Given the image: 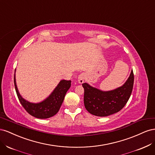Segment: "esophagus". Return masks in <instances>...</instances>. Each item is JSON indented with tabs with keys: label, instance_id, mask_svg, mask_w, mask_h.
I'll list each match as a JSON object with an SVG mask.
<instances>
[{
	"label": "esophagus",
	"instance_id": "1",
	"mask_svg": "<svg viewBox=\"0 0 155 155\" xmlns=\"http://www.w3.org/2000/svg\"><path fill=\"white\" fill-rule=\"evenodd\" d=\"M85 78H86V75L84 74V73H82L81 74H79L78 78V83L79 84H82L84 82V80H85Z\"/></svg>",
	"mask_w": 155,
	"mask_h": 155
}]
</instances>
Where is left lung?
Masks as SVG:
<instances>
[{
    "label": "left lung",
    "mask_w": 155,
    "mask_h": 155,
    "mask_svg": "<svg viewBox=\"0 0 155 155\" xmlns=\"http://www.w3.org/2000/svg\"><path fill=\"white\" fill-rule=\"evenodd\" d=\"M134 83L133 71L122 86L114 90L103 91L85 83L84 105L87 111L96 116L105 117L122 109L132 93Z\"/></svg>",
    "instance_id": "obj_1"
}]
</instances>
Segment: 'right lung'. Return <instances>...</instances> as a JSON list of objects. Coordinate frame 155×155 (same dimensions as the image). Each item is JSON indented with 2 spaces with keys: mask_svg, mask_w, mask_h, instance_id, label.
Wrapping results in <instances>:
<instances>
[{
  "mask_svg": "<svg viewBox=\"0 0 155 155\" xmlns=\"http://www.w3.org/2000/svg\"><path fill=\"white\" fill-rule=\"evenodd\" d=\"M14 85L18 100L25 109L35 118L46 119L58 113L63 104L65 94L71 86V81H60L57 87L48 97L37 104L29 102L21 96L17 87L15 73L14 74Z\"/></svg>",
  "mask_w": 155,
  "mask_h": 155,
  "instance_id": "1",
  "label": "right lung"
}]
</instances>
